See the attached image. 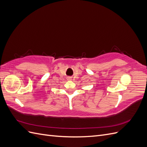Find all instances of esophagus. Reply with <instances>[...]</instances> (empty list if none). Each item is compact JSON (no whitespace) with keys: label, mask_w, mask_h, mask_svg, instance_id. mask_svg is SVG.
<instances>
[{"label":"esophagus","mask_w":147,"mask_h":147,"mask_svg":"<svg viewBox=\"0 0 147 147\" xmlns=\"http://www.w3.org/2000/svg\"><path fill=\"white\" fill-rule=\"evenodd\" d=\"M68 79H69V80H70V79H71V78H70V77H69V78H68Z\"/></svg>","instance_id":"34e87169"}]
</instances>
